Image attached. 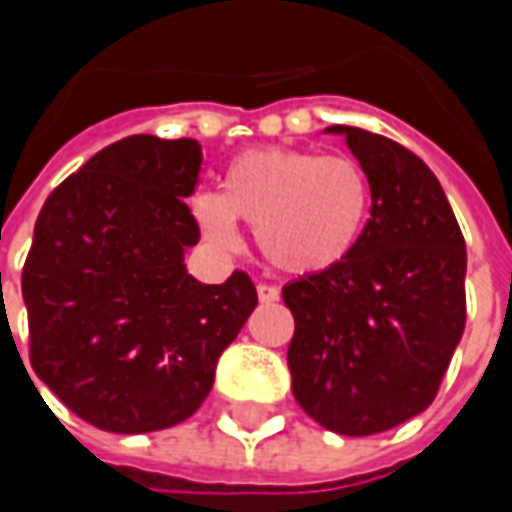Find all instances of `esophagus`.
I'll use <instances>...</instances> for the list:
<instances>
[{
	"label": "esophagus",
	"mask_w": 512,
	"mask_h": 512,
	"mask_svg": "<svg viewBox=\"0 0 512 512\" xmlns=\"http://www.w3.org/2000/svg\"><path fill=\"white\" fill-rule=\"evenodd\" d=\"M256 293H259V299L270 305V302H279V287L273 285H256Z\"/></svg>",
	"instance_id": "1"
}]
</instances>
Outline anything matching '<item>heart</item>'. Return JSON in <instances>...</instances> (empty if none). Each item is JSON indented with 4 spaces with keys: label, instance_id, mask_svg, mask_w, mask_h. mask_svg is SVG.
<instances>
[{
    "label": "heart",
    "instance_id": "heart-1",
    "mask_svg": "<svg viewBox=\"0 0 512 512\" xmlns=\"http://www.w3.org/2000/svg\"><path fill=\"white\" fill-rule=\"evenodd\" d=\"M370 182L344 153L256 148L225 170L222 193L193 196V216L216 247L239 245L236 219L253 227L267 265L307 276L342 265L364 233Z\"/></svg>",
    "mask_w": 512,
    "mask_h": 512
}]
</instances>
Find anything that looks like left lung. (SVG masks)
<instances>
[{
    "mask_svg": "<svg viewBox=\"0 0 512 512\" xmlns=\"http://www.w3.org/2000/svg\"><path fill=\"white\" fill-rule=\"evenodd\" d=\"M370 182V219L342 265L282 290L296 319L293 396L342 436H373L419 416L462 342L467 250L439 179L416 153L333 125Z\"/></svg>",
    "mask_w": 512,
    "mask_h": 512,
    "instance_id": "obj_1",
    "label": "left lung"
}]
</instances>
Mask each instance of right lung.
<instances>
[{
    "label": "right lung",
    "instance_id": "right-lung-1",
    "mask_svg": "<svg viewBox=\"0 0 512 512\" xmlns=\"http://www.w3.org/2000/svg\"><path fill=\"white\" fill-rule=\"evenodd\" d=\"M199 170L196 139L128 136L68 176L36 219L22 270L30 364L99 430L190 419L259 302L242 270L225 285L187 273L199 225L185 199Z\"/></svg>",
    "mask_w": 512,
    "mask_h": 512
}]
</instances>
